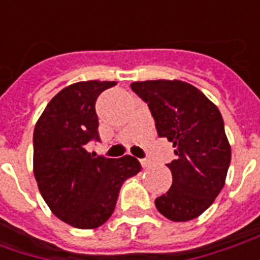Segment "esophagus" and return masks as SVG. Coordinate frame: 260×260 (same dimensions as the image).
I'll return each mask as SVG.
<instances>
[{"label":"esophagus","instance_id":"esophagus-1","mask_svg":"<svg viewBox=\"0 0 260 260\" xmlns=\"http://www.w3.org/2000/svg\"><path fill=\"white\" fill-rule=\"evenodd\" d=\"M139 163H141V166L143 167V169H146V167L150 166V161H149L147 158H142V160H139Z\"/></svg>","mask_w":260,"mask_h":260}]
</instances>
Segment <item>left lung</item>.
<instances>
[{"label":"left lung","instance_id":"left-lung-1","mask_svg":"<svg viewBox=\"0 0 260 260\" xmlns=\"http://www.w3.org/2000/svg\"><path fill=\"white\" fill-rule=\"evenodd\" d=\"M132 90L150 108L160 138L173 143L177 158L167 164L173 185L154 201L173 221L201 216L225 184L231 146L217 106L182 80L134 82Z\"/></svg>","mask_w":260,"mask_h":260}]
</instances>
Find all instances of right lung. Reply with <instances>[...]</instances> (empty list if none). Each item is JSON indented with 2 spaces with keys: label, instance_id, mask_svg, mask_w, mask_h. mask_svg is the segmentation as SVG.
Wrapping results in <instances>:
<instances>
[{
  "label": "right lung",
  "instance_id": "add662e5",
  "mask_svg": "<svg viewBox=\"0 0 260 260\" xmlns=\"http://www.w3.org/2000/svg\"><path fill=\"white\" fill-rule=\"evenodd\" d=\"M117 82H76L58 91L33 132V173L50 210L69 225L91 230L113 214L121 185L141 171L132 156L106 158L85 149L99 141L96 100Z\"/></svg>",
  "mask_w": 260,
  "mask_h": 260
}]
</instances>
